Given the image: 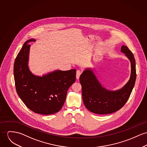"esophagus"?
<instances>
[{"label": "esophagus", "mask_w": 147, "mask_h": 147, "mask_svg": "<svg viewBox=\"0 0 147 147\" xmlns=\"http://www.w3.org/2000/svg\"><path fill=\"white\" fill-rule=\"evenodd\" d=\"M81 74V71L80 70H77L76 72V78L77 79H79V77Z\"/></svg>", "instance_id": "34e87169"}]
</instances>
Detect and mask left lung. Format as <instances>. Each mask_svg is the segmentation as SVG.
I'll return each mask as SVG.
<instances>
[{
  "mask_svg": "<svg viewBox=\"0 0 147 147\" xmlns=\"http://www.w3.org/2000/svg\"><path fill=\"white\" fill-rule=\"evenodd\" d=\"M121 51L131 63L130 79L121 89L109 90L104 88L91 68L86 69L80 76L83 103L92 113L101 115L115 113L124 106L130 96L136 77V60L127 46H122Z\"/></svg>",
  "mask_w": 147,
  "mask_h": 147,
  "instance_id": "8db88e82",
  "label": "left lung"
}]
</instances>
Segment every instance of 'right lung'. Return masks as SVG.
<instances>
[{
	"instance_id": "1",
	"label": "right lung",
	"mask_w": 147,
	"mask_h": 147,
	"mask_svg": "<svg viewBox=\"0 0 147 147\" xmlns=\"http://www.w3.org/2000/svg\"><path fill=\"white\" fill-rule=\"evenodd\" d=\"M26 41L16 58L14 77L18 95L25 105L34 113L51 115L62 108L69 88L75 82L76 70H57L42 77L34 75L28 65L30 42Z\"/></svg>"
}]
</instances>
